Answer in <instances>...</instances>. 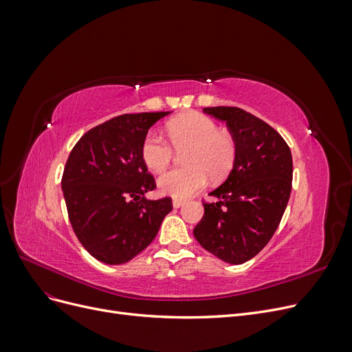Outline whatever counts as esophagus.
<instances>
[{"label":"esophagus","instance_id":"obj_1","mask_svg":"<svg viewBox=\"0 0 352 352\" xmlns=\"http://www.w3.org/2000/svg\"><path fill=\"white\" fill-rule=\"evenodd\" d=\"M185 204V201H182V199H173V207L175 208H180Z\"/></svg>","mask_w":352,"mask_h":352}]
</instances>
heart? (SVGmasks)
I'll return each instance as SVG.
<instances>
[{
	"label": "heart",
	"mask_w": 352,
	"mask_h": 352,
	"mask_svg": "<svg viewBox=\"0 0 352 352\" xmlns=\"http://www.w3.org/2000/svg\"><path fill=\"white\" fill-rule=\"evenodd\" d=\"M173 148L184 151V168H176L160 176V192L173 198H188L212 180L225 177L235 162V142L219 131V126L201 114H186L167 124ZM172 146L155 132L148 133L141 146L142 162L153 173H162L172 162Z\"/></svg>",
	"instance_id": "heart-1"
}]
</instances>
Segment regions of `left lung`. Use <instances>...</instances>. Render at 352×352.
<instances>
[{"label":"left lung","mask_w":352,"mask_h":352,"mask_svg":"<svg viewBox=\"0 0 352 352\" xmlns=\"http://www.w3.org/2000/svg\"><path fill=\"white\" fill-rule=\"evenodd\" d=\"M225 122L235 142L228 179L208 195L194 229L202 248L229 264L255 257L278 229L292 188V155L270 124L238 107H206Z\"/></svg>","instance_id":"left-lung-1"}]
</instances>
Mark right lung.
<instances>
[{
    "label": "right lung",
    "mask_w": 352,
    "mask_h": 352,
    "mask_svg": "<svg viewBox=\"0 0 352 352\" xmlns=\"http://www.w3.org/2000/svg\"><path fill=\"white\" fill-rule=\"evenodd\" d=\"M170 111L123 114L85 133L72 150L61 189L72 228L92 257L123 264L150 245L172 199L145 198L155 188L142 162L148 131Z\"/></svg>",
    "instance_id": "add662e5"
}]
</instances>
